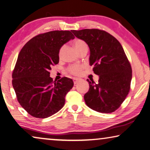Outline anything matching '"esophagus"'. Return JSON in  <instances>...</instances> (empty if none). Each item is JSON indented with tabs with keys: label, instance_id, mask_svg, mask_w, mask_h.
Wrapping results in <instances>:
<instances>
[{
	"label": "esophagus",
	"instance_id": "1",
	"mask_svg": "<svg viewBox=\"0 0 150 150\" xmlns=\"http://www.w3.org/2000/svg\"><path fill=\"white\" fill-rule=\"evenodd\" d=\"M82 80V79L81 78H73V81H74V84H77L78 82H79L80 81Z\"/></svg>",
	"mask_w": 150,
	"mask_h": 150
}]
</instances>
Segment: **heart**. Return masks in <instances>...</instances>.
Masks as SVG:
<instances>
[{"mask_svg":"<svg viewBox=\"0 0 150 150\" xmlns=\"http://www.w3.org/2000/svg\"><path fill=\"white\" fill-rule=\"evenodd\" d=\"M74 48L76 50L77 52H78V51L82 50V48L87 47V45L84 40H80V39H78V40H76L74 42ZM63 51H64V46H62V48H60V50H59V52H58L59 57H61V56H62ZM82 69V66L80 65H77V64L70 66V67L68 68V71H69L71 74H74V75L80 74Z\"/></svg>","mask_w":150,"mask_h":150,"instance_id":"b5f03b06","label":"heart"}]
</instances>
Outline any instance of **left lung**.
<instances>
[{
    "mask_svg": "<svg viewBox=\"0 0 150 150\" xmlns=\"http://www.w3.org/2000/svg\"><path fill=\"white\" fill-rule=\"evenodd\" d=\"M76 37L90 48V64L99 76L98 83L92 80L84 98L88 107L101 113L116 111L130 89L132 67L123 48L117 39L104 30L84 29L72 30Z\"/></svg>",
    "mask_w": 150,
    "mask_h": 150,
    "instance_id": "obj_1",
    "label": "left lung"
}]
</instances>
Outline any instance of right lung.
I'll return each instance as SVG.
<instances>
[{
    "label": "right lung",
    "instance_id": "add662e5",
    "mask_svg": "<svg viewBox=\"0 0 150 150\" xmlns=\"http://www.w3.org/2000/svg\"><path fill=\"white\" fill-rule=\"evenodd\" d=\"M74 36L69 30H54L30 39L20 52L13 72V86L21 106L38 118H46L62 109L72 89V79L53 81L52 66L59 62L60 48Z\"/></svg>",
    "mask_w": 150,
    "mask_h": 150
}]
</instances>
